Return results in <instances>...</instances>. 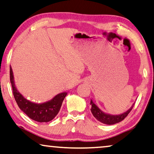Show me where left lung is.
I'll use <instances>...</instances> for the list:
<instances>
[{"instance_id":"left-lung-1","label":"left lung","mask_w":154,"mask_h":154,"mask_svg":"<svg viewBox=\"0 0 154 154\" xmlns=\"http://www.w3.org/2000/svg\"><path fill=\"white\" fill-rule=\"evenodd\" d=\"M134 103L132 105V106H131L128 110L122 113V114L111 115L103 112L97 105L94 103L92 100L91 99L90 105H92V108H91L90 110L94 117L98 121L101 122V123L103 124H108V125H112V124L119 123V122H122V120L125 119V117L128 115V113L131 112V110H132Z\"/></svg>"}]
</instances>
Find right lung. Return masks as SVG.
<instances>
[{"instance_id": "right-lung-1", "label": "right lung", "mask_w": 154, "mask_h": 154, "mask_svg": "<svg viewBox=\"0 0 154 154\" xmlns=\"http://www.w3.org/2000/svg\"><path fill=\"white\" fill-rule=\"evenodd\" d=\"M10 76L15 101L19 108L28 117L38 122H48L54 119L60 110L62 103L67 94V92L60 93L55 96L52 99L44 103H35L26 99L17 90L15 85L14 75L11 66Z\"/></svg>"}]
</instances>
